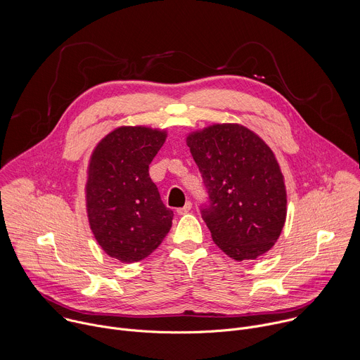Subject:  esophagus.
Instances as JSON below:
<instances>
[{"mask_svg": "<svg viewBox=\"0 0 360 360\" xmlns=\"http://www.w3.org/2000/svg\"><path fill=\"white\" fill-rule=\"evenodd\" d=\"M191 209H192V203H191V202H186L184 207H179V209L176 210V213H178V214H186Z\"/></svg>", "mask_w": 360, "mask_h": 360, "instance_id": "1", "label": "esophagus"}]
</instances>
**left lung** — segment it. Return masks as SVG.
I'll use <instances>...</instances> for the list:
<instances>
[{
  "instance_id": "left-lung-1",
  "label": "left lung",
  "mask_w": 360,
  "mask_h": 360,
  "mask_svg": "<svg viewBox=\"0 0 360 360\" xmlns=\"http://www.w3.org/2000/svg\"><path fill=\"white\" fill-rule=\"evenodd\" d=\"M186 144L209 193L200 213L216 246L237 262L267 253L287 216L284 176L271 148L230 123L193 131Z\"/></svg>"
}]
</instances>
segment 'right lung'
Segmentation results:
<instances>
[{
  "label": "right lung",
  "instance_id": "1",
  "mask_svg": "<svg viewBox=\"0 0 360 360\" xmlns=\"http://www.w3.org/2000/svg\"><path fill=\"white\" fill-rule=\"evenodd\" d=\"M165 139V130L123 126L91 153L84 189L89 224L104 253L122 263L148 257L172 226L174 212L148 174Z\"/></svg>",
  "mask_w": 360,
  "mask_h": 360
}]
</instances>
